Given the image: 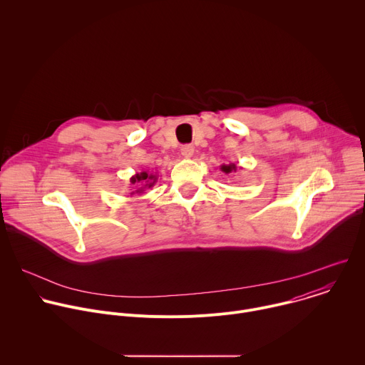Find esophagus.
<instances>
[{
    "mask_svg": "<svg viewBox=\"0 0 365 365\" xmlns=\"http://www.w3.org/2000/svg\"><path fill=\"white\" fill-rule=\"evenodd\" d=\"M193 145H190V144H186V145H183L182 147V150H180V153H182V155L185 159H190L192 155H193Z\"/></svg>",
    "mask_w": 365,
    "mask_h": 365,
    "instance_id": "34e87169",
    "label": "esophagus"
}]
</instances>
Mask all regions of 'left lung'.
Listing matches in <instances>:
<instances>
[{"label": "left lung", "mask_w": 365, "mask_h": 365, "mask_svg": "<svg viewBox=\"0 0 365 365\" xmlns=\"http://www.w3.org/2000/svg\"><path fill=\"white\" fill-rule=\"evenodd\" d=\"M221 170L224 172V173H231V172H237V166H235V163H230V165H222L221 166Z\"/></svg>", "instance_id": "8db88e82"}]
</instances>
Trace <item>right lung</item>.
<instances>
[{
    "label": "right lung",
    "instance_id": "1",
    "mask_svg": "<svg viewBox=\"0 0 365 365\" xmlns=\"http://www.w3.org/2000/svg\"><path fill=\"white\" fill-rule=\"evenodd\" d=\"M130 182L133 183V186L137 189L134 192H131V195L134 193H143L144 189H150L154 186V183L158 182V173H150V172H141V173H135Z\"/></svg>",
    "mask_w": 365,
    "mask_h": 365
}]
</instances>
